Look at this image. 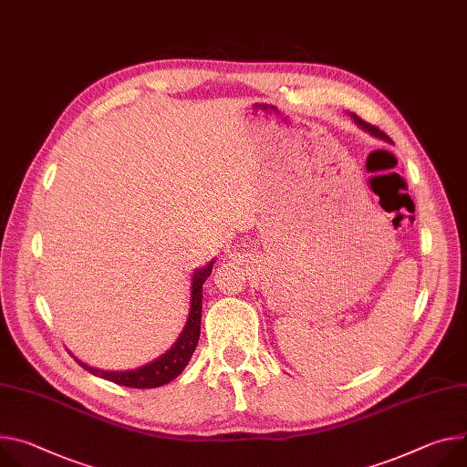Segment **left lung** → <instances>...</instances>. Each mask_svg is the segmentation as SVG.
I'll list each match as a JSON object with an SVG mask.
<instances>
[{"label": "left lung", "instance_id": "1", "mask_svg": "<svg viewBox=\"0 0 467 467\" xmlns=\"http://www.w3.org/2000/svg\"><path fill=\"white\" fill-rule=\"evenodd\" d=\"M352 115V119H354V122L359 126L361 130H365V132H368L370 136H374V138H378V140H384V141H391L384 132H381L379 129H376V126H372V124H368V122H365L363 119H359L356 113H350Z\"/></svg>", "mask_w": 467, "mask_h": 467}]
</instances>
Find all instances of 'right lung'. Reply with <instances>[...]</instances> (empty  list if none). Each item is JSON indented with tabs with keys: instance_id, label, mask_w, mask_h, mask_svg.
<instances>
[{
	"instance_id": "right-lung-1",
	"label": "right lung",
	"mask_w": 467,
	"mask_h": 467,
	"mask_svg": "<svg viewBox=\"0 0 467 467\" xmlns=\"http://www.w3.org/2000/svg\"><path fill=\"white\" fill-rule=\"evenodd\" d=\"M216 261V259H214ZM214 261H210L206 266L197 268L192 275V296H190V313L186 318V324L179 335L173 347L169 348L165 354L156 358L154 361L132 368V370H102L89 367L83 361L76 359L78 365H81L91 374L104 378L108 381H113V384L126 386V388H136V389H152L160 388L173 381L190 363L195 347L199 343V335H201V311H202V285L212 274V266H214Z\"/></svg>"
}]
</instances>
